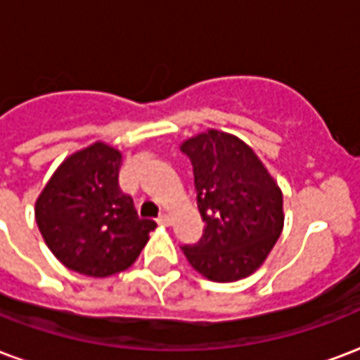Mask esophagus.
<instances>
[{"label": "esophagus", "mask_w": 360, "mask_h": 360, "mask_svg": "<svg viewBox=\"0 0 360 360\" xmlns=\"http://www.w3.org/2000/svg\"><path fill=\"white\" fill-rule=\"evenodd\" d=\"M158 223H160V225H164V227H169V225H172V215L162 214L158 217Z\"/></svg>", "instance_id": "1"}]
</instances>
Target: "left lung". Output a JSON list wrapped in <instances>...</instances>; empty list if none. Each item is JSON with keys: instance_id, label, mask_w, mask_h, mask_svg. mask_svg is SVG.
Wrapping results in <instances>:
<instances>
[{"instance_id": "1", "label": "left lung", "mask_w": 360, "mask_h": 360, "mask_svg": "<svg viewBox=\"0 0 360 360\" xmlns=\"http://www.w3.org/2000/svg\"><path fill=\"white\" fill-rule=\"evenodd\" d=\"M193 162L204 234L183 254L214 282L246 278L262 267L284 227L282 191L254 148L207 129L181 143Z\"/></svg>"}]
</instances>
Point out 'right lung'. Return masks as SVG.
Masks as SVG:
<instances>
[{"instance_id":"1","label":"right lung","mask_w":360,"mask_h":360,"mask_svg":"<svg viewBox=\"0 0 360 360\" xmlns=\"http://www.w3.org/2000/svg\"><path fill=\"white\" fill-rule=\"evenodd\" d=\"M120 166L118 148L97 141L63 160L36 200L45 244L79 275L105 278L129 269L156 229L122 193Z\"/></svg>"}]
</instances>
